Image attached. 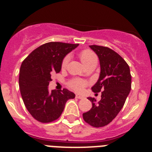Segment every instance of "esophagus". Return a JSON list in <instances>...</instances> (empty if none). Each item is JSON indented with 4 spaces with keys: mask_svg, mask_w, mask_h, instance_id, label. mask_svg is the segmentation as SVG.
Instances as JSON below:
<instances>
[{
    "mask_svg": "<svg viewBox=\"0 0 152 152\" xmlns=\"http://www.w3.org/2000/svg\"><path fill=\"white\" fill-rule=\"evenodd\" d=\"M76 97H77V99H83V98H84V96H83V95L79 94H76Z\"/></svg>",
    "mask_w": 152,
    "mask_h": 152,
    "instance_id": "34e87169",
    "label": "esophagus"
}]
</instances>
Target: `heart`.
Listing matches in <instances>:
<instances>
[{"mask_svg":"<svg viewBox=\"0 0 152 152\" xmlns=\"http://www.w3.org/2000/svg\"><path fill=\"white\" fill-rule=\"evenodd\" d=\"M79 58H80V61L82 62V64H84L85 67L87 66V65H88L89 64H91V63L93 62L94 61H96V57L94 55V53L90 50L82 51V52L79 54ZM68 61H69V58H68V56L64 58V59H63L62 64H61L62 68H66ZM70 86L75 90H76V91H81L86 86V82L81 80H72V82L70 83Z\"/></svg>","mask_w":152,"mask_h":152,"instance_id":"b5f03b06","label":"heart"}]
</instances>
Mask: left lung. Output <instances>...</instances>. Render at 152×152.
<instances>
[{
	"label": "left lung",
	"mask_w": 152,
	"mask_h": 152,
	"mask_svg": "<svg viewBox=\"0 0 152 152\" xmlns=\"http://www.w3.org/2000/svg\"><path fill=\"white\" fill-rule=\"evenodd\" d=\"M100 60L99 79L92 87L94 93L101 92V100L92 102V108L83 113L84 121L94 127H103L112 122L121 110L131 91L132 76L128 64L118 53L110 48L90 45Z\"/></svg>",
	"instance_id": "left-lung-1"
}]
</instances>
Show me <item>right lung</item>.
<instances>
[{
    "mask_svg": "<svg viewBox=\"0 0 152 152\" xmlns=\"http://www.w3.org/2000/svg\"><path fill=\"white\" fill-rule=\"evenodd\" d=\"M79 44L51 42L40 45L24 59L19 76L23 103L34 119L50 123L59 118L65 103L75 97L68 90H49L51 75L58 73L64 58Z\"/></svg>",
    "mask_w": 152,
    "mask_h": 152,
    "instance_id": "add662e5",
    "label": "right lung"
}]
</instances>
